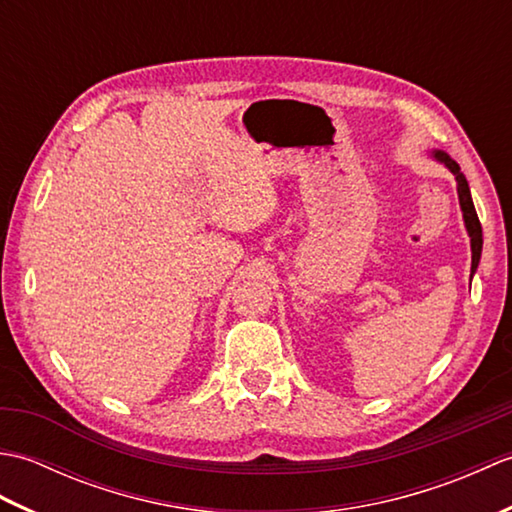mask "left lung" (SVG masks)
<instances>
[{"label": "left lung", "instance_id": "1", "mask_svg": "<svg viewBox=\"0 0 512 512\" xmlns=\"http://www.w3.org/2000/svg\"><path fill=\"white\" fill-rule=\"evenodd\" d=\"M433 158H438L440 162H444V165H447L449 171L455 176V182H458V195H460V206H462V213H464L466 231H469V235H471V250H473L471 273H473L477 264H480V257H482V224H480V220H477L473 198H471V191H469V182H466L458 162H455L447 154V151H433Z\"/></svg>", "mask_w": 512, "mask_h": 512}]
</instances>
